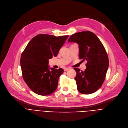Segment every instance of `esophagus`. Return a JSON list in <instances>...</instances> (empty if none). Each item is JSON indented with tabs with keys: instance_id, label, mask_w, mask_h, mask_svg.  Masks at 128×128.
Masks as SVG:
<instances>
[{
	"instance_id": "esophagus-1",
	"label": "esophagus",
	"mask_w": 128,
	"mask_h": 128,
	"mask_svg": "<svg viewBox=\"0 0 128 128\" xmlns=\"http://www.w3.org/2000/svg\"><path fill=\"white\" fill-rule=\"evenodd\" d=\"M69 69H70L69 68H64V71H67V70H69Z\"/></svg>"
}]
</instances>
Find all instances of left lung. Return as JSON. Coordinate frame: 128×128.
I'll use <instances>...</instances> for the list:
<instances>
[{
	"label": "left lung",
	"mask_w": 128,
	"mask_h": 128,
	"mask_svg": "<svg viewBox=\"0 0 128 128\" xmlns=\"http://www.w3.org/2000/svg\"><path fill=\"white\" fill-rule=\"evenodd\" d=\"M68 42L79 46V58L86 61L84 71L74 68L78 90L83 94H92L102 86L106 74L109 60L106 50L97 36L93 32L82 31L70 36Z\"/></svg>",
	"instance_id": "left-lung-1"
}]
</instances>
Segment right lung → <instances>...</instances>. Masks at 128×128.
Returning a JSON list of instances; mask_svg holds the SVG:
<instances>
[{"mask_svg": "<svg viewBox=\"0 0 128 128\" xmlns=\"http://www.w3.org/2000/svg\"><path fill=\"white\" fill-rule=\"evenodd\" d=\"M68 35H36L28 44L20 59L23 78L29 88L39 95L46 96L57 89L64 70L49 68L48 60L56 57Z\"/></svg>", "mask_w": 128, "mask_h": 128, "instance_id": "right-lung-1", "label": "right lung"}]
</instances>
